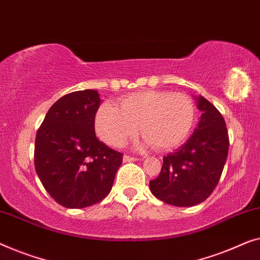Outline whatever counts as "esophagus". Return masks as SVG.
Wrapping results in <instances>:
<instances>
[{
    "label": "esophagus",
    "mask_w": 260,
    "mask_h": 260,
    "mask_svg": "<svg viewBox=\"0 0 260 260\" xmlns=\"http://www.w3.org/2000/svg\"><path fill=\"white\" fill-rule=\"evenodd\" d=\"M138 158L135 156H131V155H123V161L125 162H132V161H138Z\"/></svg>",
    "instance_id": "obj_1"
}]
</instances>
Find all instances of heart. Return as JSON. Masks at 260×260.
Listing matches in <instances>:
<instances>
[{
	"instance_id": "heart-1",
	"label": "heart",
	"mask_w": 260,
	"mask_h": 260,
	"mask_svg": "<svg viewBox=\"0 0 260 260\" xmlns=\"http://www.w3.org/2000/svg\"><path fill=\"white\" fill-rule=\"evenodd\" d=\"M196 108L185 94L146 90L119 101L118 108L105 104L95 115L96 133L108 145L122 146L139 129L138 148L154 145L159 151L177 147L188 137L194 123Z\"/></svg>"
}]
</instances>
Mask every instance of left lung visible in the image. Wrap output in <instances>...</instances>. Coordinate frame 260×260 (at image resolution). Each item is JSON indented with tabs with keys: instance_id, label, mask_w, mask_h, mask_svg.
Segmentation results:
<instances>
[{
	"instance_id": "left-lung-1",
	"label": "left lung",
	"mask_w": 260,
	"mask_h": 260,
	"mask_svg": "<svg viewBox=\"0 0 260 260\" xmlns=\"http://www.w3.org/2000/svg\"><path fill=\"white\" fill-rule=\"evenodd\" d=\"M198 126L184 145L164 156L159 177L149 181L153 196L179 207L206 200L224 170L229 154V133L220 112L199 95Z\"/></svg>"
}]
</instances>
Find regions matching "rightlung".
Masks as SVG:
<instances>
[{
	"label": "right lung",
	"instance_id": "right-lung-1",
	"mask_svg": "<svg viewBox=\"0 0 260 260\" xmlns=\"http://www.w3.org/2000/svg\"><path fill=\"white\" fill-rule=\"evenodd\" d=\"M98 90L69 93L47 112L35 139V170L43 187L57 204L83 208L111 192L122 154L99 141L95 114Z\"/></svg>",
	"mask_w": 260,
	"mask_h": 260
}]
</instances>
